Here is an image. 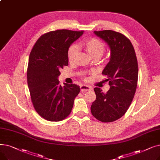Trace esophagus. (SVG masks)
Masks as SVG:
<instances>
[{"label":"esophagus","mask_w":160,"mask_h":160,"mask_svg":"<svg viewBox=\"0 0 160 160\" xmlns=\"http://www.w3.org/2000/svg\"><path fill=\"white\" fill-rule=\"evenodd\" d=\"M92 89V88L89 86H86V85H82L80 86V90L81 91L85 92V91H90Z\"/></svg>","instance_id":"1"}]
</instances>
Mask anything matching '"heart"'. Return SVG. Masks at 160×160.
<instances>
[{
	"mask_svg": "<svg viewBox=\"0 0 160 160\" xmlns=\"http://www.w3.org/2000/svg\"><path fill=\"white\" fill-rule=\"evenodd\" d=\"M80 47L84 48L86 51L92 58H100L103 54L105 45L101 41L95 38H90L85 39L80 45ZM78 53V48L76 45H72L69 47L68 50V59L70 62H72L75 56Z\"/></svg>",
	"mask_w": 160,
	"mask_h": 160,
	"instance_id": "1",
	"label": "heart"
}]
</instances>
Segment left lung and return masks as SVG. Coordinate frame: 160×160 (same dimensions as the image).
I'll list each match as a JSON object with an SVG mask.
<instances>
[{
    "mask_svg": "<svg viewBox=\"0 0 160 160\" xmlns=\"http://www.w3.org/2000/svg\"><path fill=\"white\" fill-rule=\"evenodd\" d=\"M94 33L110 50V62L102 71L110 88L106 93L99 88H94L96 100L91 111L100 121L113 122L127 112L135 95L138 78L137 58L130 41L122 33L113 30L95 31Z\"/></svg>",
    "mask_w": 160,
    "mask_h": 160,
    "instance_id": "1",
    "label": "left lung"
}]
</instances>
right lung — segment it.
<instances>
[{
    "instance_id": "obj_1",
    "label": "right lung",
    "mask_w": 160,
    "mask_h": 160,
    "mask_svg": "<svg viewBox=\"0 0 160 160\" xmlns=\"http://www.w3.org/2000/svg\"><path fill=\"white\" fill-rule=\"evenodd\" d=\"M83 31L58 30L40 37L29 56L27 82L36 111L46 120L59 121L68 116L79 86L58 80L60 69L69 63L68 50Z\"/></svg>"
}]
</instances>
